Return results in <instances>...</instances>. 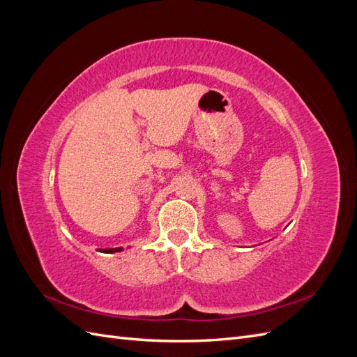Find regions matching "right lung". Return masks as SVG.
<instances>
[{
	"label": "right lung",
	"mask_w": 357,
	"mask_h": 357,
	"mask_svg": "<svg viewBox=\"0 0 357 357\" xmlns=\"http://www.w3.org/2000/svg\"><path fill=\"white\" fill-rule=\"evenodd\" d=\"M122 247H116V248H102V253H114V252H122Z\"/></svg>",
	"instance_id": "obj_1"
}]
</instances>
